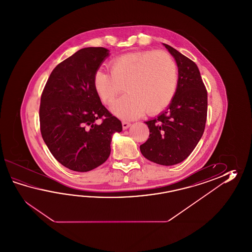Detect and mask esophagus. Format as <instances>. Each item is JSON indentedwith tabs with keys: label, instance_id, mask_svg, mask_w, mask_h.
I'll use <instances>...</instances> for the list:
<instances>
[{
	"label": "esophagus",
	"instance_id": "esophagus-1",
	"mask_svg": "<svg viewBox=\"0 0 252 252\" xmlns=\"http://www.w3.org/2000/svg\"><path fill=\"white\" fill-rule=\"evenodd\" d=\"M130 126V124L129 123H127V122H123V128L124 129H127Z\"/></svg>",
	"mask_w": 252,
	"mask_h": 252
}]
</instances>
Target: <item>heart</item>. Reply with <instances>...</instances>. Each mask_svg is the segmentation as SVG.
Masks as SVG:
<instances>
[{
  "label": "heart",
  "instance_id": "heart-1",
  "mask_svg": "<svg viewBox=\"0 0 252 252\" xmlns=\"http://www.w3.org/2000/svg\"><path fill=\"white\" fill-rule=\"evenodd\" d=\"M178 68L165 51L124 54L111 62V73L97 70L93 85L105 104L114 101L125 89L128 94L113 103L111 110L123 120H133L145 112L157 114L171 102L177 92Z\"/></svg>",
  "mask_w": 252,
  "mask_h": 252
}]
</instances>
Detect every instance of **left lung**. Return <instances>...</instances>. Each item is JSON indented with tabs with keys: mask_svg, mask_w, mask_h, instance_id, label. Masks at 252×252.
Segmentation results:
<instances>
[{
	"mask_svg": "<svg viewBox=\"0 0 252 252\" xmlns=\"http://www.w3.org/2000/svg\"><path fill=\"white\" fill-rule=\"evenodd\" d=\"M178 68L177 92L166 110L145 124L148 140L140 145L141 154L163 166H173L192 153L204 133L207 115V92L196 64L164 44Z\"/></svg>",
	"mask_w": 252,
	"mask_h": 252,
	"instance_id": "8db88e82",
	"label": "left lung"
}]
</instances>
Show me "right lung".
I'll list each match as a JSON object with an SVG mask.
<instances>
[{"instance_id": "add662e5", "label": "right lung", "mask_w": 252, "mask_h": 252, "mask_svg": "<svg viewBox=\"0 0 252 252\" xmlns=\"http://www.w3.org/2000/svg\"><path fill=\"white\" fill-rule=\"evenodd\" d=\"M110 50L82 48L58 64L43 90L39 122L43 139L60 164L90 171L107 160L121 121L109 113L94 91L93 79ZM103 117L101 124L98 118Z\"/></svg>"}]
</instances>
